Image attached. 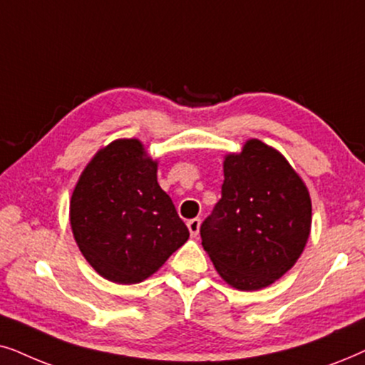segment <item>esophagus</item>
<instances>
[{"instance_id": "1", "label": "esophagus", "mask_w": 365, "mask_h": 365, "mask_svg": "<svg viewBox=\"0 0 365 365\" xmlns=\"http://www.w3.org/2000/svg\"><path fill=\"white\" fill-rule=\"evenodd\" d=\"M200 223H202L200 218H192V220L187 222V227H188V230H190L192 237L198 235V230H200Z\"/></svg>"}]
</instances>
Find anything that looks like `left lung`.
Instances as JSON below:
<instances>
[{
	"label": "left lung",
	"instance_id": "obj_1",
	"mask_svg": "<svg viewBox=\"0 0 365 365\" xmlns=\"http://www.w3.org/2000/svg\"><path fill=\"white\" fill-rule=\"evenodd\" d=\"M223 177L222 198L200 227L203 249L232 287H269L307 244V187L284 155L255 138L227 155Z\"/></svg>",
	"mask_w": 365,
	"mask_h": 365
}]
</instances>
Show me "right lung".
<instances>
[{
  "label": "right lung",
  "instance_id": "add662e5",
  "mask_svg": "<svg viewBox=\"0 0 365 365\" xmlns=\"http://www.w3.org/2000/svg\"><path fill=\"white\" fill-rule=\"evenodd\" d=\"M157 165L140 140H115L91 158L73 190V237L88 264L116 284L148 279L190 237L158 185Z\"/></svg>",
  "mask_w": 365,
  "mask_h": 365
}]
</instances>
